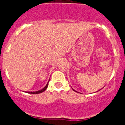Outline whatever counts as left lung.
Listing matches in <instances>:
<instances>
[{"label":"left lung","mask_w":125,"mask_h":125,"mask_svg":"<svg viewBox=\"0 0 125 125\" xmlns=\"http://www.w3.org/2000/svg\"><path fill=\"white\" fill-rule=\"evenodd\" d=\"M72 89H73V88H72ZM73 91H75V92H76V91H75V90H73Z\"/></svg>","instance_id":"left-lung-1"}]
</instances>
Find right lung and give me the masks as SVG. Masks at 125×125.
Here are the masks:
<instances>
[{
	"label": "right lung",
	"mask_w": 125,
	"mask_h": 125,
	"mask_svg": "<svg viewBox=\"0 0 125 125\" xmlns=\"http://www.w3.org/2000/svg\"><path fill=\"white\" fill-rule=\"evenodd\" d=\"M49 81L48 82V83H47V85H46V86H45L43 88H42V90H39V91H36V92H27V93H30V94H39V93H42V92H44L45 90L47 88V87H48V85H49Z\"/></svg>",
	"instance_id": "obj_1"
}]
</instances>
